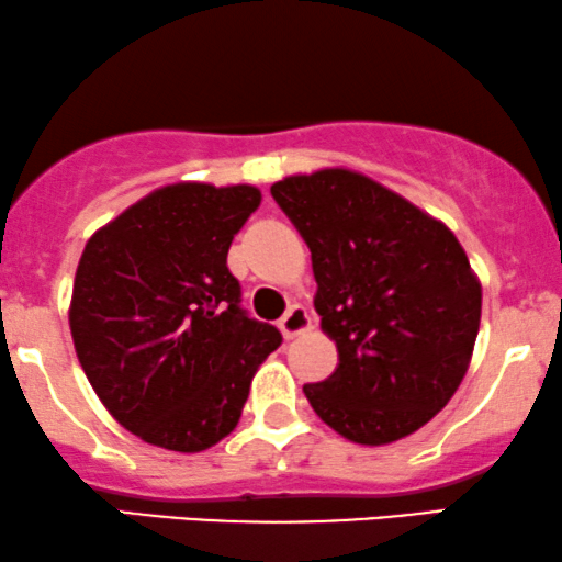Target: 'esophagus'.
I'll return each mask as SVG.
<instances>
[{"mask_svg":"<svg viewBox=\"0 0 562 562\" xmlns=\"http://www.w3.org/2000/svg\"><path fill=\"white\" fill-rule=\"evenodd\" d=\"M280 331L285 339H295L297 334L311 331V316L303 305H290V311L280 318Z\"/></svg>","mask_w":562,"mask_h":562,"instance_id":"esophagus-1","label":"esophagus"}]
</instances>
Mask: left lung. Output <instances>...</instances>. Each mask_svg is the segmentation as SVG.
<instances>
[{"mask_svg":"<svg viewBox=\"0 0 562 562\" xmlns=\"http://www.w3.org/2000/svg\"><path fill=\"white\" fill-rule=\"evenodd\" d=\"M272 196L311 248L314 305L339 366L303 394L360 446L430 423L472 363L482 285L446 223L350 168L285 176Z\"/></svg>","mask_w":562,"mask_h":562,"instance_id":"1","label":"left lung"}]
</instances>
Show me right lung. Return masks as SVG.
Listing matches in <instances>:
<instances>
[{"label": "right lung", "mask_w": 562, "mask_h": 562, "mask_svg": "<svg viewBox=\"0 0 562 562\" xmlns=\"http://www.w3.org/2000/svg\"><path fill=\"white\" fill-rule=\"evenodd\" d=\"M259 202L251 183H168L85 244L69 301L77 360L113 420L145 443L199 453L231 436L254 373L282 342L244 314L228 269Z\"/></svg>", "instance_id": "right-lung-1"}]
</instances>
